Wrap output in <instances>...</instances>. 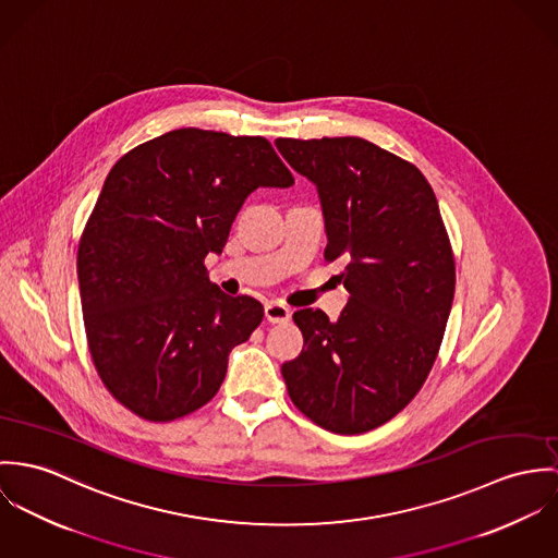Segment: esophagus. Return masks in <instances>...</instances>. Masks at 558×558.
<instances>
[{
  "label": "esophagus",
  "instance_id": "34e87169",
  "mask_svg": "<svg viewBox=\"0 0 558 558\" xmlns=\"http://www.w3.org/2000/svg\"><path fill=\"white\" fill-rule=\"evenodd\" d=\"M265 318L269 323H287L291 318V310L280 302H269L265 304Z\"/></svg>",
  "mask_w": 558,
  "mask_h": 558
}]
</instances>
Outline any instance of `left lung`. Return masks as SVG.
Segmentation results:
<instances>
[{"label":"left lung","instance_id":"1","mask_svg":"<svg viewBox=\"0 0 558 558\" xmlns=\"http://www.w3.org/2000/svg\"><path fill=\"white\" fill-rule=\"evenodd\" d=\"M320 201L329 263L351 300L338 320L304 308L300 357L282 364L293 404L320 428L362 434L389 422L433 368L456 265L428 180L366 138H276Z\"/></svg>","mask_w":558,"mask_h":558}]
</instances>
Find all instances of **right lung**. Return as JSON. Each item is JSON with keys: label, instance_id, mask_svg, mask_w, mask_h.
<instances>
[{"label": "right lung", "instance_id": "add662e5", "mask_svg": "<svg viewBox=\"0 0 558 558\" xmlns=\"http://www.w3.org/2000/svg\"><path fill=\"white\" fill-rule=\"evenodd\" d=\"M289 186L291 171L263 136L180 128L116 162L76 274L94 366L134 415L173 422L216 396L263 306L222 293L203 260L222 252L250 192Z\"/></svg>", "mask_w": 558, "mask_h": 558}]
</instances>
